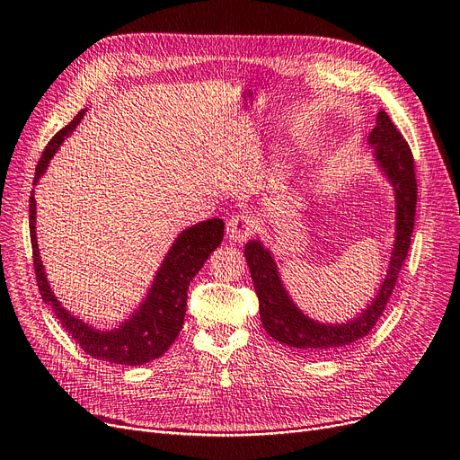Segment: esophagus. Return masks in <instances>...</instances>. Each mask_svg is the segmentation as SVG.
I'll return each mask as SVG.
<instances>
[{
	"mask_svg": "<svg viewBox=\"0 0 460 460\" xmlns=\"http://www.w3.org/2000/svg\"><path fill=\"white\" fill-rule=\"evenodd\" d=\"M256 228H258V218L256 217H252L251 213H237L228 221L226 235H228L230 242L243 243L256 232Z\"/></svg>",
	"mask_w": 460,
	"mask_h": 460,
	"instance_id": "34e87169",
	"label": "esophagus"
}]
</instances>
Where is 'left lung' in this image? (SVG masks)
Returning a JSON list of instances; mask_svg holds the SVG:
<instances>
[{
  "instance_id": "obj_1",
  "label": "left lung",
  "mask_w": 460,
  "mask_h": 460,
  "mask_svg": "<svg viewBox=\"0 0 460 460\" xmlns=\"http://www.w3.org/2000/svg\"><path fill=\"white\" fill-rule=\"evenodd\" d=\"M368 146L375 149V161L395 190V245H393L387 275L380 284L378 294L354 320H348L346 323H320L303 314L284 288L271 252L258 239L245 245L247 266L260 303L261 325L275 341L288 344L290 348H299L311 356L337 352L373 330L385 311L410 249L415 204H418V181H415L411 149L384 111L378 112L376 127L370 130Z\"/></svg>"
}]
</instances>
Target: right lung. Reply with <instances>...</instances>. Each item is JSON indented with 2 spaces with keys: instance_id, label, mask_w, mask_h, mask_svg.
Wrapping results in <instances>:
<instances>
[{
  "instance_id": "1",
  "label": "right lung",
  "mask_w": 460,
  "mask_h": 460,
  "mask_svg": "<svg viewBox=\"0 0 460 460\" xmlns=\"http://www.w3.org/2000/svg\"><path fill=\"white\" fill-rule=\"evenodd\" d=\"M84 114L85 111H80L75 116V119L67 127L58 130L52 140L47 144L35 168L33 185L39 181L42 173L47 172L54 153L59 149L65 138L76 128ZM33 192L35 190H31L30 196V235L37 287L42 301L50 305L61 325L82 346L84 352L95 359L111 361L118 365H142L163 356L170 348V344L176 341L183 327L187 311V290L190 280L200 271L209 254L223 242V218H208L204 223L183 230L176 242L172 243L168 254L164 256L163 264L155 275V280H153L149 294L140 305V309L135 311V314L127 322H123L119 327H114L111 332H101L71 314L65 307H61V303L50 288L37 245V209Z\"/></svg>"
}]
</instances>
